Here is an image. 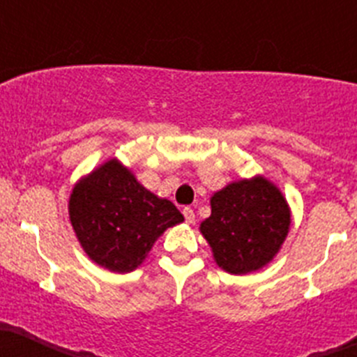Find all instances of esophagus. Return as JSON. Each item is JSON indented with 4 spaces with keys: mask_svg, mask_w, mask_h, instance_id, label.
I'll use <instances>...</instances> for the list:
<instances>
[{
    "mask_svg": "<svg viewBox=\"0 0 357 357\" xmlns=\"http://www.w3.org/2000/svg\"><path fill=\"white\" fill-rule=\"evenodd\" d=\"M182 213H184V217H185V222H189V224L195 222L196 215H195V210H192L191 206H185V208L182 210Z\"/></svg>",
    "mask_w": 357,
    "mask_h": 357,
    "instance_id": "esophagus-1",
    "label": "esophagus"
}]
</instances>
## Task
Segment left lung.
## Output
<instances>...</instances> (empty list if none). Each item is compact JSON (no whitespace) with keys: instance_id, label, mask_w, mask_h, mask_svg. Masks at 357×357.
I'll return each instance as SVG.
<instances>
[{"instance_id":"1","label":"left lung","mask_w":357,"mask_h":357,"mask_svg":"<svg viewBox=\"0 0 357 357\" xmlns=\"http://www.w3.org/2000/svg\"><path fill=\"white\" fill-rule=\"evenodd\" d=\"M210 205L202 233L217 264L229 273H249L270 263L289 231L286 199L263 176L233 182L215 192Z\"/></svg>"}]
</instances>
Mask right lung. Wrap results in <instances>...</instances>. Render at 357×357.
<instances>
[{
	"label": "right lung",
	"instance_id": "add662e5",
	"mask_svg": "<svg viewBox=\"0 0 357 357\" xmlns=\"http://www.w3.org/2000/svg\"><path fill=\"white\" fill-rule=\"evenodd\" d=\"M70 219L94 263L126 273L140 266L155 238L166 227L182 222L184 215L112 159L75 185Z\"/></svg>",
	"mask_w": 357,
	"mask_h": 357
}]
</instances>
